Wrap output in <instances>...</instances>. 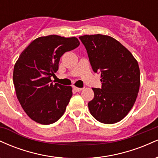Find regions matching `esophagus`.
I'll use <instances>...</instances> for the list:
<instances>
[{
    "label": "esophagus",
    "instance_id": "34e87169",
    "mask_svg": "<svg viewBox=\"0 0 158 158\" xmlns=\"http://www.w3.org/2000/svg\"><path fill=\"white\" fill-rule=\"evenodd\" d=\"M73 88H74V90H75L76 91H77V92L81 91V90L83 89V88H77V87H74Z\"/></svg>",
    "mask_w": 158,
    "mask_h": 158
}]
</instances>
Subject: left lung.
Returning <instances> with one entry per match:
<instances>
[{"mask_svg": "<svg viewBox=\"0 0 158 158\" xmlns=\"http://www.w3.org/2000/svg\"><path fill=\"white\" fill-rule=\"evenodd\" d=\"M79 39L93 70L101 73L102 88H92L94 98L88 104L90 114L105 124L119 122L131 110L138 94L140 73L137 61L110 36L85 35Z\"/></svg>", "mask_w": 158, "mask_h": 158, "instance_id": "left-lung-1", "label": "left lung"}]
</instances>
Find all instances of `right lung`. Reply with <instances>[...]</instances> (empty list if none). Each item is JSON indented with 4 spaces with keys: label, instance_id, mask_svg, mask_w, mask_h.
I'll return each instance as SVG.
<instances>
[{
    "label": "right lung",
    "instance_id": "right-lung-1",
    "mask_svg": "<svg viewBox=\"0 0 158 158\" xmlns=\"http://www.w3.org/2000/svg\"><path fill=\"white\" fill-rule=\"evenodd\" d=\"M79 44L76 37L42 36L32 41L15 62L16 96L23 110L35 122L52 124L64 114L73 95L72 87L52 84L50 78L59 69L61 56Z\"/></svg>",
    "mask_w": 158,
    "mask_h": 158
}]
</instances>
